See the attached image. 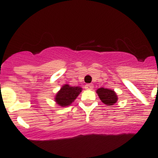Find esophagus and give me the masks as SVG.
Wrapping results in <instances>:
<instances>
[{"label":"esophagus","instance_id":"34e87169","mask_svg":"<svg viewBox=\"0 0 158 158\" xmlns=\"http://www.w3.org/2000/svg\"><path fill=\"white\" fill-rule=\"evenodd\" d=\"M93 87H94V86L92 84H87L84 86V88L87 89V90H92V89H93Z\"/></svg>","mask_w":158,"mask_h":158}]
</instances>
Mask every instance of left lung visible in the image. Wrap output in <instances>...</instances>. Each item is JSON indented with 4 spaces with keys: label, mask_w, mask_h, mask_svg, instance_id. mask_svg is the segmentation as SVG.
<instances>
[{
    "label": "left lung",
    "mask_w": 158,
    "mask_h": 158,
    "mask_svg": "<svg viewBox=\"0 0 158 158\" xmlns=\"http://www.w3.org/2000/svg\"><path fill=\"white\" fill-rule=\"evenodd\" d=\"M96 92L101 101L107 106L114 105L118 100L116 92L112 89L101 87V88H98Z\"/></svg>",
    "instance_id": "1"
}]
</instances>
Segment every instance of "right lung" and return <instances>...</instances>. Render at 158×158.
Returning a JSON list of instances; mask_svg holds the SVG:
<instances>
[{
	"mask_svg": "<svg viewBox=\"0 0 158 158\" xmlns=\"http://www.w3.org/2000/svg\"><path fill=\"white\" fill-rule=\"evenodd\" d=\"M82 91V88L79 86L71 87L69 84H64L54 97V101L56 104L62 107L71 105L74 100Z\"/></svg>",
	"mask_w": 158,
	"mask_h": 158,
	"instance_id": "1",
	"label": "right lung"
}]
</instances>
